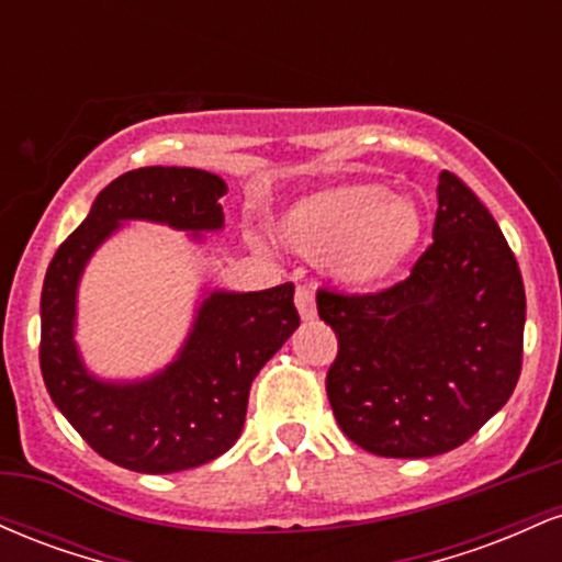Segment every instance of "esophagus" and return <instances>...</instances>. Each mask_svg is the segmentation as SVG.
Listing matches in <instances>:
<instances>
[{"label": "esophagus", "instance_id": "esophagus-1", "mask_svg": "<svg viewBox=\"0 0 562 562\" xmlns=\"http://www.w3.org/2000/svg\"><path fill=\"white\" fill-rule=\"evenodd\" d=\"M295 306H299V314L303 319L317 317V301H314V290L308 285L295 288Z\"/></svg>", "mask_w": 562, "mask_h": 562}]
</instances>
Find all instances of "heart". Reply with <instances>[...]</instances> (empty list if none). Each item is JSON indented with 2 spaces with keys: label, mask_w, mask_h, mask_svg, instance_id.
I'll return each instance as SVG.
<instances>
[{
  "label": "heart",
  "mask_w": 562,
  "mask_h": 562,
  "mask_svg": "<svg viewBox=\"0 0 562 562\" xmlns=\"http://www.w3.org/2000/svg\"><path fill=\"white\" fill-rule=\"evenodd\" d=\"M277 237L325 267L348 288H375L415 254L423 216L409 198L378 182H338L295 200L277 218Z\"/></svg>",
  "instance_id": "b5f03b06"
}]
</instances>
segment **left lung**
Segmentation results:
<instances>
[{
    "label": "left lung",
    "instance_id": "left-lung-1",
    "mask_svg": "<svg viewBox=\"0 0 562 562\" xmlns=\"http://www.w3.org/2000/svg\"><path fill=\"white\" fill-rule=\"evenodd\" d=\"M338 338L327 398L340 430L378 457L457 449L513 396L524 364L518 261L475 192L441 171L434 243L378 293L317 290Z\"/></svg>",
    "mask_w": 562,
    "mask_h": 562
}]
</instances>
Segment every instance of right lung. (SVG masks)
Returning a JSON list of instances; mask_svg holds the SVG:
<instances>
[{
  "label": "right lung",
  "mask_w": 562,
  "mask_h": 562,
  "mask_svg": "<svg viewBox=\"0 0 562 562\" xmlns=\"http://www.w3.org/2000/svg\"><path fill=\"white\" fill-rule=\"evenodd\" d=\"M224 179L145 166L113 179L57 248L42 288L44 385L97 454L137 473H177L216 460L240 438L254 378L299 327L293 282L259 293H211L173 364L142 383H102L74 346L76 285L94 248L124 218L205 232L224 224Z\"/></svg>",
  "instance_id": "right-lung-1"
}]
</instances>
